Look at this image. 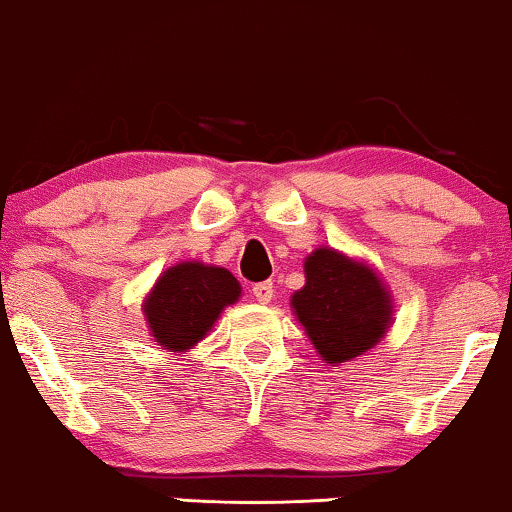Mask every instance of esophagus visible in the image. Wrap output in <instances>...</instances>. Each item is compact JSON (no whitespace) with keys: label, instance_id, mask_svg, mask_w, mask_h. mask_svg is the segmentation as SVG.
Masks as SVG:
<instances>
[{"label":"esophagus","instance_id":"obj_1","mask_svg":"<svg viewBox=\"0 0 512 512\" xmlns=\"http://www.w3.org/2000/svg\"><path fill=\"white\" fill-rule=\"evenodd\" d=\"M251 293H254L258 303H270L272 296H275V286H272V282H258L251 286Z\"/></svg>","mask_w":512,"mask_h":512}]
</instances>
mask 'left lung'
<instances>
[{
	"instance_id": "1",
	"label": "left lung",
	"mask_w": 512,
	"mask_h": 512,
	"mask_svg": "<svg viewBox=\"0 0 512 512\" xmlns=\"http://www.w3.org/2000/svg\"><path fill=\"white\" fill-rule=\"evenodd\" d=\"M291 307L326 363H345L373 349L391 326V296L370 265L331 247L305 258V286Z\"/></svg>"
}]
</instances>
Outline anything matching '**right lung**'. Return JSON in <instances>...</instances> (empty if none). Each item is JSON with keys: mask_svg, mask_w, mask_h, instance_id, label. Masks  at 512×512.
<instances>
[{"mask_svg": "<svg viewBox=\"0 0 512 512\" xmlns=\"http://www.w3.org/2000/svg\"><path fill=\"white\" fill-rule=\"evenodd\" d=\"M240 293V282L226 268L177 263L153 284L144 300V317L160 347L186 352L212 331L223 307L237 303Z\"/></svg>", "mask_w": 512, "mask_h": 512, "instance_id": "add662e5", "label": "right lung"}]
</instances>
